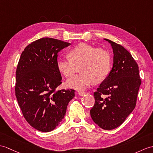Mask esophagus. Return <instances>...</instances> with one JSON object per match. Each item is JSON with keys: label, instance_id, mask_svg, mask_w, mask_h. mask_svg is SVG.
Returning <instances> with one entry per match:
<instances>
[{"label": "esophagus", "instance_id": "1", "mask_svg": "<svg viewBox=\"0 0 153 153\" xmlns=\"http://www.w3.org/2000/svg\"><path fill=\"white\" fill-rule=\"evenodd\" d=\"M78 94H79V96H81V97H83V96H85L86 94H87V92H79L78 93Z\"/></svg>", "mask_w": 153, "mask_h": 153}]
</instances>
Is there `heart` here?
<instances>
[{
    "label": "heart",
    "mask_w": 153,
    "mask_h": 153,
    "mask_svg": "<svg viewBox=\"0 0 153 153\" xmlns=\"http://www.w3.org/2000/svg\"><path fill=\"white\" fill-rule=\"evenodd\" d=\"M70 56L59 57L56 66L66 77L72 76L80 67L81 73L67 80V86L79 91L89 87L95 81H104L111 70V59L109 53L103 49H97L82 43L69 51Z\"/></svg>",
    "instance_id": "heart-1"
}]
</instances>
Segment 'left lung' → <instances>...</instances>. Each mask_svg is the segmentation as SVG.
Wrapping results in <instances>:
<instances>
[{
    "instance_id": "1",
    "label": "left lung",
    "mask_w": 153,
    "mask_h": 153,
    "mask_svg": "<svg viewBox=\"0 0 153 153\" xmlns=\"http://www.w3.org/2000/svg\"><path fill=\"white\" fill-rule=\"evenodd\" d=\"M113 53V66L107 78L94 93V105L91 118L104 130L119 126L136 107L141 85L139 67L122 45L108 39Z\"/></svg>"
}]
</instances>
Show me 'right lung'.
<instances>
[{
    "mask_svg": "<svg viewBox=\"0 0 153 153\" xmlns=\"http://www.w3.org/2000/svg\"><path fill=\"white\" fill-rule=\"evenodd\" d=\"M70 45L42 38L25 48L16 70V96L23 115L35 129L48 132L64 119L75 91L56 90L62 77L56 66L58 53Z\"/></svg>",
    "mask_w": 153,
    "mask_h": 153,
    "instance_id": "obj_1",
    "label": "right lung"
}]
</instances>
